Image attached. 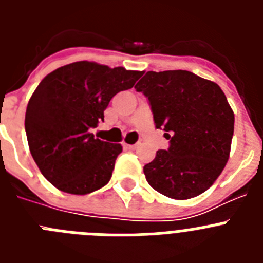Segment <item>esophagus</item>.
Returning a JSON list of instances; mask_svg holds the SVG:
<instances>
[{"label":"esophagus","instance_id":"esophagus-1","mask_svg":"<svg viewBox=\"0 0 263 263\" xmlns=\"http://www.w3.org/2000/svg\"><path fill=\"white\" fill-rule=\"evenodd\" d=\"M137 147H138V143H136V145H129V143H124V148H126V150H136Z\"/></svg>","mask_w":263,"mask_h":263}]
</instances>
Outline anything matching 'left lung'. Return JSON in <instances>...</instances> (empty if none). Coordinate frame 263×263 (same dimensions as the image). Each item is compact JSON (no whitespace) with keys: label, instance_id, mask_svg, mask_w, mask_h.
<instances>
[{"label":"left lung","instance_id":"1","mask_svg":"<svg viewBox=\"0 0 263 263\" xmlns=\"http://www.w3.org/2000/svg\"><path fill=\"white\" fill-rule=\"evenodd\" d=\"M148 99L157 129L170 139L143 167L155 191L176 200L199 196L222 173L234 113L221 88L190 71H148L134 87Z\"/></svg>","mask_w":263,"mask_h":263}]
</instances>
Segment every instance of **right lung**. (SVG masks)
<instances>
[{
  "instance_id": "add662e5",
  "label": "right lung",
  "mask_w": 263,
  "mask_h": 263,
  "mask_svg": "<svg viewBox=\"0 0 263 263\" xmlns=\"http://www.w3.org/2000/svg\"><path fill=\"white\" fill-rule=\"evenodd\" d=\"M142 71L75 62L48 73L34 90L25 129L30 153L41 173L67 194L87 195L110 180L120 143L89 133L111 97L133 88Z\"/></svg>"
}]
</instances>
